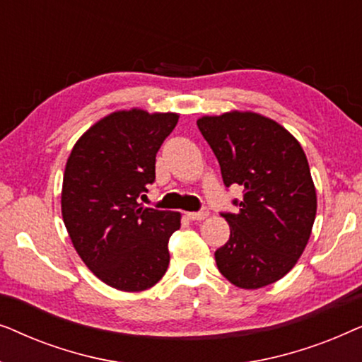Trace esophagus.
<instances>
[{"label": "esophagus", "instance_id": "34e87169", "mask_svg": "<svg viewBox=\"0 0 362 362\" xmlns=\"http://www.w3.org/2000/svg\"><path fill=\"white\" fill-rule=\"evenodd\" d=\"M186 216H187V219H191V221H204L206 217L209 216V211L202 209L199 212H186Z\"/></svg>", "mask_w": 362, "mask_h": 362}]
</instances>
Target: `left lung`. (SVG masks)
<instances>
[{"label": "left lung", "instance_id": "8db88e82", "mask_svg": "<svg viewBox=\"0 0 362 362\" xmlns=\"http://www.w3.org/2000/svg\"><path fill=\"white\" fill-rule=\"evenodd\" d=\"M221 165L224 185L244 187L237 214H222L230 237L216 250L217 269L232 285L257 290L284 279L308 244L316 189L298 140L279 122L230 110L197 118Z\"/></svg>", "mask_w": 362, "mask_h": 362}]
</instances>
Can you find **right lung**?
<instances>
[{
	"label": "right lung",
	"mask_w": 362,
	"mask_h": 362,
	"mask_svg": "<svg viewBox=\"0 0 362 362\" xmlns=\"http://www.w3.org/2000/svg\"><path fill=\"white\" fill-rule=\"evenodd\" d=\"M180 115L143 108L108 113L74 145L61 209L72 245L97 279L122 291L151 288L170 264L181 214L143 207L156 153Z\"/></svg>",
	"instance_id": "right-lung-1"
}]
</instances>
